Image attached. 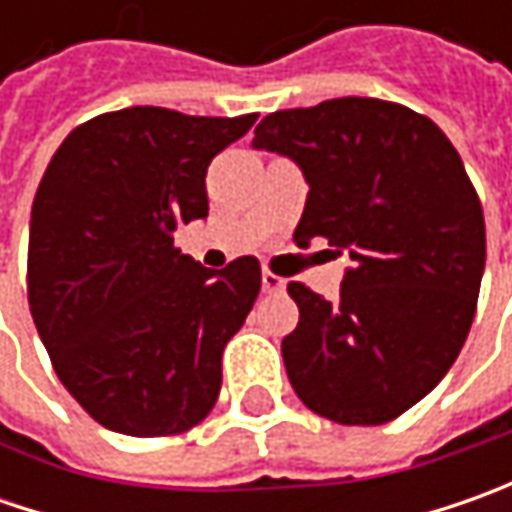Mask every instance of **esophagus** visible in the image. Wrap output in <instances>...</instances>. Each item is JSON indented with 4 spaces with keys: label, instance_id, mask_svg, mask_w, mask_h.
<instances>
[{
    "label": "esophagus",
    "instance_id": "obj_1",
    "mask_svg": "<svg viewBox=\"0 0 512 512\" xmlns=\"http://www.w3.org/2000/svg\"><path fill=\"white\" fill-rule=\"evenodd\" d=\"M262 290H265V293H282V290H285V279L276 276V273H270V270H265V273H262Z\"/></svg>",
    "mask_w": 512,
    "mask_h": 512
}]
</instances>
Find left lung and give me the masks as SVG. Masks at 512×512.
I'll return each instance as SVG.
<instances>
[{"instance_id": "left-lung-1", "label": "left lung", "mask_w": 512, "mask_h": 512, "mask_svg": "<svg viewBox=\"0 0 512 512\" xmlns=\"http://www.w3.org/2000/svg\"><path fill=\"white\" fill-rule=\"evenodd\" d=\"M253 133L310 185L293 242L327 239L353 262L339 302L287 285V379L330 422H393L442 382L476 316L487 247L462 156L424 113L370 96L276 110Z\"/></svg>"}]
</instances>
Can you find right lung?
I'll return each mask as SVG.
<instances>
[{"mask_svg": "<svg viewBox=\"0 0 512 512\" xmlns=\"http://www.w3.org/2000/svg\"><path fill=\"white\" fill-rule=\"evenodd\" d=\"M259 113L125 108L73 128L30 210L28 305L50 364L93 422L156 439L205 419L222 350L262 287L256 256L207 270L173 245L207 216V165Z\"/></svg>", "mask_w": 512, "mask_h": 512, "instance_id": "right-lung-1", "label": "right lung"}]
</instances>
